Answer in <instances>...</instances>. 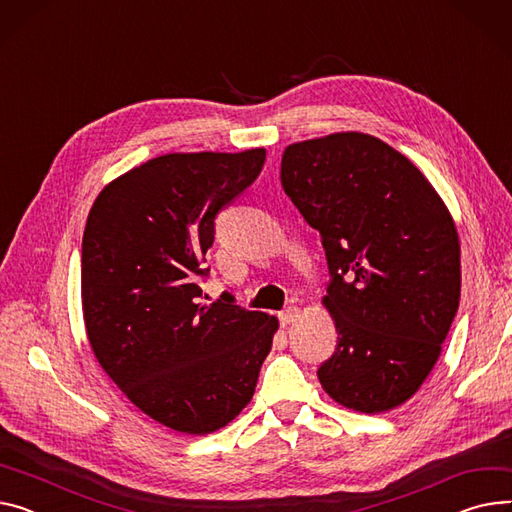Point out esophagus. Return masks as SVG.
<instances>
[{"label": "esophagus", "mask_w": 512, "mask_h": 512, "mask_svg": "<svg viewBox=\"0 0 512 512\" xmlns=\"http://www.w3.org/2000/svg\"><path fill=\"white\" fill-rule=\"evenodd\" d=\"M278 317H280V325L286 327V325H290L298 317V309H296V306H288V309H284Z\"/></svg>", "instance_id": "34e87169"}]
</instances>
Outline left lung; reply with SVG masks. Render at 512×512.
<instances>
[{"mask_svg":"<svg viewBox=\"0 0 512 512\" xmlns=\"http://www.w3.org/2000/svg\"><path fill=\"white\" fill-rule=\"evenodd\" d=\"M280 177L329 267L337 346L317 377L350 410H393L430 374L459 309L453 218L410 160L358 131L288 146Z\"/></svg>","mask_w":512,"mask_h":512,"instance_id":"8db88e82","label":"left lung"}]
</instances>
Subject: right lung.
<instances>
[{
	"mask_svg": "<svg viewBox=\"0 0 512 512\" xmlns=\"http://www.w3.org/2000/svg\"><path fill=\"white\" fill-rule=\"evenodd\" d=\"M265 150L166 154L109 183L82 238L92 352L158 424L210 434L251 401L278 319L224 292L201 302L216 216L261 173Z\"/></svg>",
	"mask_w": 512,
	"mask_h": 512,
	"instance_id": "add662e5",
	"label": "right lung"
}]
</instances>
